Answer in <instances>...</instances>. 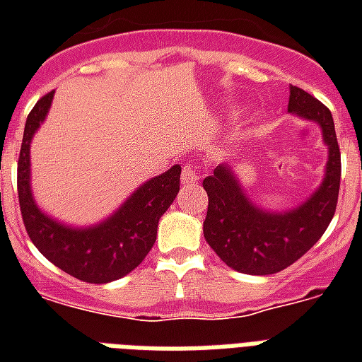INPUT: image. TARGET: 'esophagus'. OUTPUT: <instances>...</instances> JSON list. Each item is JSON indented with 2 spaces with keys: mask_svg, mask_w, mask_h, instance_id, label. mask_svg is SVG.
Wrapping results in <instances>:
<instances>
[{
  "mask_svg": "<svg viewBox=\"0 0 362 362\" xmlns=\"http://www.w3.org/2000/svg\"><path fill=\"white\" fill-rule=\"evenodd\" d=\"M180 182H182V186H192V184L199 182V173L195 170V167H192V165H186V167L182 169Z\"/></svg>",
  "mask_w": 362,
  "mask_h": 362,
  "instance_id": "34e87169",
  "label": "esophagus"
}]
</instances>
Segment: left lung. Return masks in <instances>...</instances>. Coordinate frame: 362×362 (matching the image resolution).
<instances>
[{
  "label": "left lung",
  "instance_id": "8db88e82",
  "mask_svg": "<svg viewBox=\"0 0 362 362\" xmlns=\"http://www.w3.org/2000/svg\"><path fill=\"white\" fill-rule=\"evenodd\" d=\"M289 115L320 125L325 142V175L306 201L289 210H267L247 195L233 165L221 163L203 180L209 210L203 233L218 257L244 274L280 272L300 259L331 223L340 192V148L331 110L297 86L289 88Z\"/></svg>",
  "mask_w": 362,
  "mask_h": 362
}]
</instances>
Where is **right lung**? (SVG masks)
Wrapping results in <instances>:
<instances>
[{
  "label": "right lung",
  "instance_id": "add662e5",
  "mask_svg": "<svg viewBox=\"0 0 362 362\" xmlns=\"http://www.w3.org/2000/svg\"><path fill=\"white\" fill-rule=\"evenodd\" d=\"M54 92L31 109L24 127L18 159V201L31 242L67 274L88 284H109L135 270L152 250L159 218L180 192V165L136 187L124 203L93 226H69L39 209L31 192L30 148L33 135L47 120Z\"/></svg>",
  "mask_w": 362,
  "mask_h": 362
}]
</instances>
